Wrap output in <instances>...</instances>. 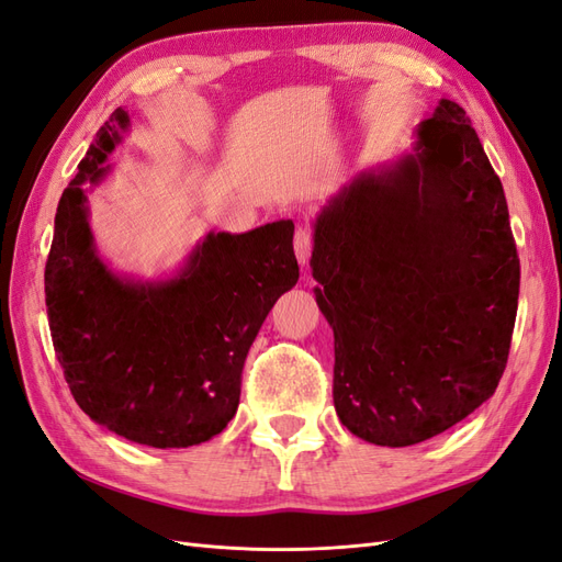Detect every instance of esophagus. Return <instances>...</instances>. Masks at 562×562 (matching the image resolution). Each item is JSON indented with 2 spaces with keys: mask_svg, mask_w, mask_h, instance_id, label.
Listing matches in <instances>:
<instances>
[{
  "mask_svg": "<svg viewBox=\"0 0 562 562\" xmlns=\"http://www.w3.org/2000/svg\"><path fill=\"white\" fill-rule=\"evenodd\" d=\"M293 248H295V255H297V262L300 265H307L310 262V255H312V248H314V236L310 229H297L295 236H293Z\"/></svg>",
  "mask_w": 562,
  "mask_h": 562,
  "instance_id": "esophagus-1",
  "label": "esophagus"
}]
</instances>
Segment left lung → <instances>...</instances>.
Instances as JSON below:
<instances>
[{
  "instance_id": "left-lung-1",
  "label": "left lung",
  "mask_w": 562,
  "mask_h": 562,
  "mask_svg": "<svg viewBox=\"0 0 562 562\" xmlns=\"http://www.w3.org/2000/svg\"><path fill=\"white\" fill-rule=\"evenodd\" d=\"M310 265L335 335V411L353 436L415 446L495 394L520 260L502 180L452 100L417 126L413 155L323 206Z\"/></svg>"
}]
</instances>
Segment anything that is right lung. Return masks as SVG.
<instances>
[{
    "mask_svg": "<svg viewBox=\"0 0 562 562\" xmlns=\"http://www.w3.org/2000/svg\"><path fill=\"white\" fill-rule=\"evenodd\" d=\"M128 112L95 133L58 201L44 291L50 339L77 405L116 436L190 448L236 415L248 349L300 279L293 220L209 234L178 277L133 281L98 258L83 182L98 184Z\"/></svg>",
    "mask_w": 562,
    "mask_h": 562,
    "instance_id": "obj_1",
    "label": "right lung"
}]
</instances>
